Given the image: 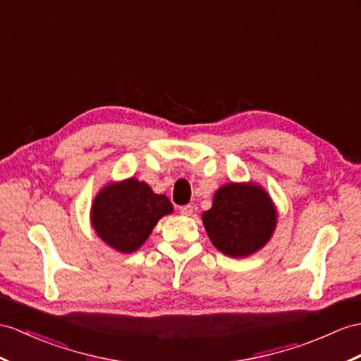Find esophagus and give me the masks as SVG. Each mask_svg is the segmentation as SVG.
<instances>
[{
  "instance_id": "1",
  "label": "esophagus",
  "mask_w": 361,
  "mask_h": 361,
  "mask_svg": "<svg viewBox=\"0 0 361 361\" xmlns=\"http://www.w3.org/2000/svg\"><path fill=\"white\" fill-rule=\"evenodd\" d=\"M192 205H183V207H179V213L182 216H191L192 214Z\"/></svg>"
}]
</instances>
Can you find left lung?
<instances>
[{
  "mask_svg": "<svg viewBox=\"0 0 361 361\" xmlns=\"http://www.w3.org/2000/svg\"><path fill=\"white\" fill-rule=\"evenodd\" d=\"M211 243L228 257L243 259L260 251L277 226V208L256 182H230L213 196L202 213Z\"/></svg>",
  "mask_w": 361,
  "mask_h": 361,
  "instance_id": "obj_1",
  "label": "left lung"
}]
</instances>
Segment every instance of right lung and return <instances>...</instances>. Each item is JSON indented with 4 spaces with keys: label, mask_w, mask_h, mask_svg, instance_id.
I'll return each instance as SVG.
<instances>
[{
    "label": "right lung",
    "mask_w": 361,
    "mask_h": 361,
    "mask_svg": "<svg viewBox=\"0 0 361 361\" xmlns=\"http://www.w3.org/2000/svg\"><path fill=\"white\" fill-rule=\"evenodd\" d=\"M173 205L165 195H156L144 180L128 178L109 182L94 196L90 224L99 239L118 252L137 251L153 228Z\"/></svg>",
    "instance_id": "add662e5"
}]
</instances>
